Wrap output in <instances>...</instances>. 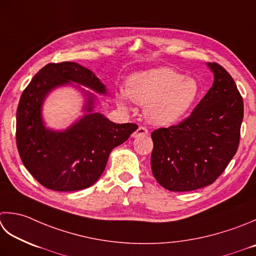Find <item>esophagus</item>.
<instances>
[{
  "label": "esophagus",
  "instance_id": "obj_1",
  "mask_svg": "<svg viewBox=\"0 0 256 256\" xmlns=\"http://www.w3.org/2000/svg\"><path fill=\"white\" fill-rule=\"evenodd\" d=\"M148 134V131L143 126H140L136 131L132 133V138H141V136H146V135Z\"/></svg>",
  "mask_w": 256,
  "mask_h": 256
}]
</instances>
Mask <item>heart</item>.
Masks as SVG:
<instances>
[{
  "instance_id": "b5f03b06",
  "label": "heart",
  "mask_w": 256,
  "mask_h": 256,
  "mask_svg": "<svg viewBox=\"0 0 256 256\" xmlns=\"http://www.w3.org/2000/svg\"><path fill=\"white\" fill-rule=\"evenodd\" d=\"M198 91L195 78H183L172 68H158L133 73L126 81V92L118 93V101L126 105L130 98L135 103L145 105L148 121L166 126L188 112Z\"/></svg>"
}]
</instances>
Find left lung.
Segmentation results:
<instances>
[{
  "label": "left lung",
  "instance_id": "left-lung-1",
  "mask_svg": "<svg viewBox=\"0 0 256 256\" xmlns=\"http://www.w3.org/2000/svg\"><path fill=\"white\" fill-rule=\"evenodd\" d=\"M212 88L190 118L152 133V173L164 188L188 192L212 184L238 151L243 100L234 80L216 63H206Z\"/></svg>",
  "mask_w": 256,
  "mask_h": 256
}]
</instances>
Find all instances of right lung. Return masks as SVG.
Listing matches in <instances>:
<instances>
[{"label":"right lung","instance_id":"add662e5","mask_svg":"<svg viewBox=\"0 0 256 256\" xmlns=\"http://www.w3.org/2000/svg\"><path fill=\"white\" fill-rule=\"evenodd\" d=\"M64 86L82 94L84 115L66 129L55 130L44 121L42 105ZM95 93L108 95L94 72L75 62L45 65L22 93L16 111L18 150L24 166L43 186L60 192L90 188L102 175L112 150L138 130L136 124H116L95 112Z\"/></svg>","mask_w":256,"mask_h":256}]
</instances>
